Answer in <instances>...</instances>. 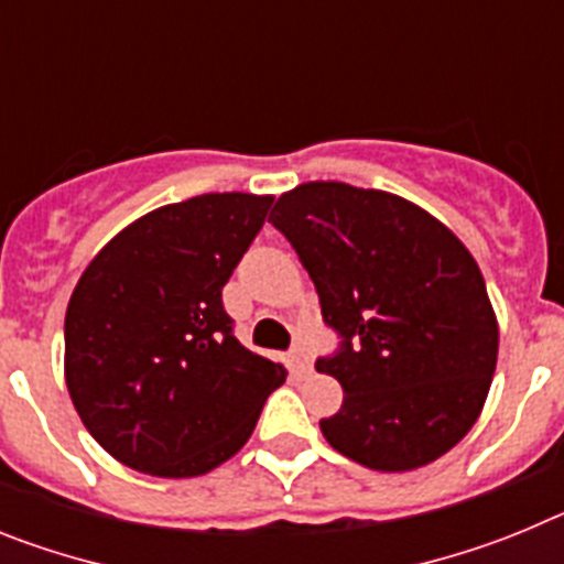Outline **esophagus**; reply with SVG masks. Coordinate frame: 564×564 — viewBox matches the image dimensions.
<instances>
[{"label": "esophagus", "mask_w": 564, "mask_h": 564, "mask_svg": "<svg viewBox=\"0 0 564 564\" xmlns=\"http://www.w3.org/2000/svg\"><path fill=\"white\" fill-rule=\"evenodd\" d=\"M291 367H293V372H299V376H305V372L311 370V356L305 352V347H293Z\"/></svg>", "instance_id": "1"}]
</instances>
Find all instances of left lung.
<instances>
[{
  "label": "left lung",
  "mask_w": 564,
  "mask_h": 564,
  "mask_svg": "<svg viewBox=\"0 0 564 564\" xmlns=\"http://www.w3.org/2000/svg\"><path fill=\"white\" fill-rule=\"evenodd\" d=\"M268 220L291 239L341 350L318 358L341 410L318 421L376 471L430 466L468 435L495 378L500 327L480 265L449 226L406 197L311 181Z\"/></svg>",
  "instance_id": "1"
}]
</instances>
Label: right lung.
Listing matches in <instances>:
<instances>
[{"mask_svg": "<svg viewBox=\"0 0 564 564\" xmlns=\"http://www.w3.org/2000/svg\"><path fill=\"white\" fill-rule=\"evenodd\" d=\"M273 194H197L93 257L64 318V381L89 435L152 477L208 475L251 437L285 364L246 350L223 288Z\"/></svg>", "mask_w": 564, "mask_h": 564, "instance_id": "right-lung-1", "label": "right lung"}]
</instances>
